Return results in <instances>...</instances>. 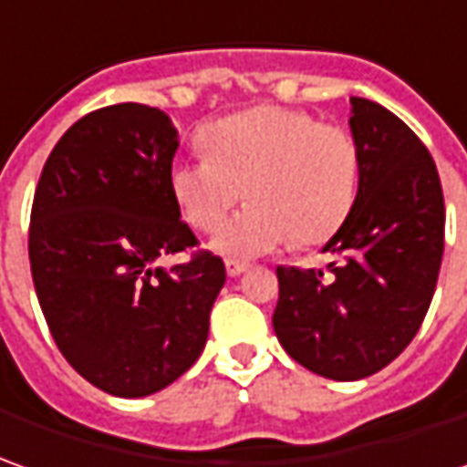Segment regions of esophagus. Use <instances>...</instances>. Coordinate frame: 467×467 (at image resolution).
I'll use <instances>...</instances> for the list:
<instances>
[{"mask_svg": "<svg viewBox=\"0 0 467 467\" xmlns=\"http://www.w3.org/2000/svg\"><path fill=\"white\" fill-rule=\"evenodd\" d=\"M224 268H227V275H230V278H234V275L245 274L247 263H243V260H227V263H224Z\"/></svg>", "mask_w": 467, "mask_h": 467, "instance_id": "obj_1", "label": "esophagus"}]
</instances>
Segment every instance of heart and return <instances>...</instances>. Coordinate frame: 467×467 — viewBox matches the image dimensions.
<instances>
[{
  "label": "heart",
  "instance_id": "obj_1",
  "mask_svg": "<svg viewBox=\"0 0 467 467\" xmlns=\"http://www.w3.org/2000/svg\"><path fill=\"white\" fill-rule=\"evenodd\" d=\"M204 155L179 158L168 186L186 222L212 233L233 207H250L222 227L214 247L250 258L275 247L329 240L358 199L360 155L340 127L319 125L299 109L260 104L199 130Z\"/></svg>",
  "mask_w": 467,
  "mask_h": 467
}]
</instances>
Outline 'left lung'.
I'll return each mask as SVG.
<instances>
[{
  "mask_svg": "<svg viewBox=\"0 0 467 467\" xmlns=\"http://www.w3.org/2000/svg\"><path fill=\"white\" fill-rule=\"evenodd\" d=\"M358 199L322 271L278 265L274 329L299 366L332 380L379 373L404 353L430 309L442 250L445 199L432 155L399 117L353 97Z\"/></svg>",
  "mask_w": 467,
  "mask_h": 467,
  "instance_id": "1",
  "label": "left lung"
}]
</instances>
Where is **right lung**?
Masks as SVG:
<instances>
[{
	"mask_svg": "<svg viewBox=\"0 0 467 467\" xmlns=\"http://www.w3.org/2000/svg\"><path fill=\"white\" fill-rule=\"evenodd\" d=\"M176 148L166 112L112 104L66 130L35 189L27 247L50 335L76 373L122 399L196 363L224 286V263L207 250L155 268L199 243L168 186Z\"/></svg>",
	"mask_w": 467,
	"mask_h": 467,
	"instance_id": "1",
	"label": "right lung"
}]
</instances>
